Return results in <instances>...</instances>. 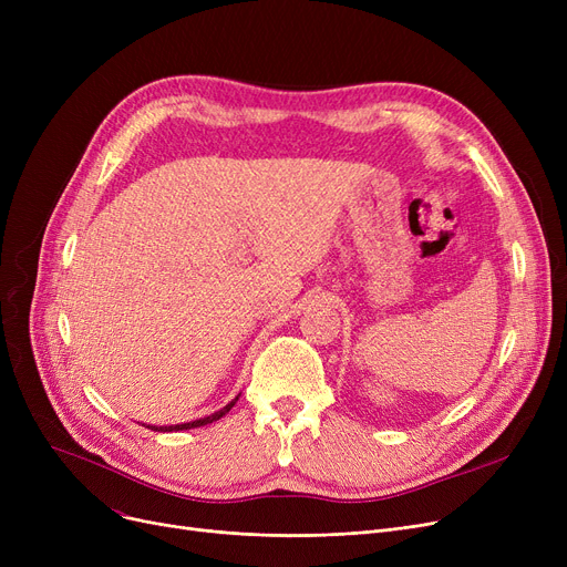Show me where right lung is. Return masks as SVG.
<instances>
[{"label":"right lung","mask_w":567,"mask_h":567,"mask_svg":"<svg viewBox=\"0 0 567 567\" xmlns=\"http://www.w3.org/2000/svg\"><path fill=\"white\" fill-rule=\"evenodd\" d=\"M236 400H238V398H234L227 406H223L220 411H216V413H212V415H206V419H199V421H190V423H184V425H167V427H156V425H148V427H152L154 432H178V430H193V427H202V425H208V423H216V421H220L223 415L236 404Z\"/></svg>","instance_id":"obj_1"}]
</instances>
